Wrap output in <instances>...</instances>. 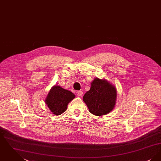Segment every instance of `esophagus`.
<instances>
[{"mask_svg":"<svg viewBox=\"0 0 161 161\" xmlns=\"http://www.w3.org/2000/svg\"><path fill=\"white\" fill-rule=\"evenodd\" d=\"M77 96H78V97H81V96H82V95H83V92H82V91H77Z\"/></svg>","mask_w":161,"mask_h":161,"instance_id":"34e87169","label":"esophagus"}]
</instances>
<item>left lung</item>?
<instances>
[{"mask_svg":"<svg viewBox=\"0 0 161 161\" xmlns=\"http://www.w3.org/2000/svg\"><path fill=\"white\" fill-rule=\"evenodd\" d=\"M83 101L93 115L102 116L110 112L115 107L116 89L105 79L95 78L90 90L84 94Z\"/></svg>","mask_w":161,"mask_h":161,"instance_id":"left-lung-1","label":"left lung"}]
</instances>
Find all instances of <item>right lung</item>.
Segmentation results:
<instances>
[{"label": "right lung", "mask_w": 161, "mask_h": 161, "mask_svg": "<svg viewBox=\"0 0 161 161\" xmlns=\"http://www.w3.org/2000/svg\"><path fill=\"white\" fill-rule=\"evenodd\" d=\"M75 97V95L72 92L57 85L49 91L45 103L54 115H60L66 110L69 102Z\"/></svg>", "instance_id": "right-lung-1"}]
</instances>
